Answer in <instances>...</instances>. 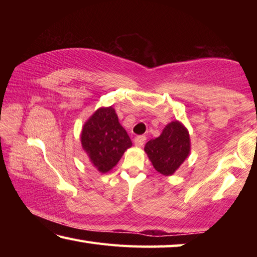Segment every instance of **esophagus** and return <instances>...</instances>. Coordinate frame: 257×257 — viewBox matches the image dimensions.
<instances>
[{"label": "esophagus", "instance_id": "1", "mask_svg": "<svg viewBox=\"0 0 257 257\" xmlns=\"http://www.w3.org/2000/svg\"><path fill=\"white\" fill-rule=\"evenodd\" d=\"M135 145L138 146V147H142L143 145L145 144L146 142V137L145 136H137L136 138H135Z\"/></svg>", "mask_w": 257, "mask_h": 257}]
</instances>
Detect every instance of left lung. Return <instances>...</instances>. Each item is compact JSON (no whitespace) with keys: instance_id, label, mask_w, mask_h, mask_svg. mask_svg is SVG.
<instances>
[{"instance_id":"left-lung-1","label":"left lung","mask_w":257,"mask_h":257,"mask_svg":"<svg viewBox=\"0 0 257 257\" xmlns=\"http://www.w3.org/2000/svg\"><path fill=\"white\" fill-rule=\"evenodd\" d=\"M144 150L156 171L171 176L189 154L188 132L180 122L172 121L163 129L160 137L146 143Z\"/></svg>"}]
</instances>
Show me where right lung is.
Returning <instances> with one entry per match:
<instances>
[{"instance_id": "add662e5", "label": "right lung", "mask_w": 257, "mask_h": 257, "mask_svg": "<svg viewBox=\"0 0 257 257\" xmlns=\"http://www.w3.org/2000/svg\"><path fill=\"white\" fill-rule=\"evenodd\" d=\"M81 145L99 172L110 171L133 145L112 106L101 107L84 124Z\"/></svg>"}]
</instances>
